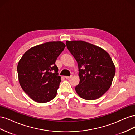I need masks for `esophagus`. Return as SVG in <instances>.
<instances>
[{
    "label": "esophagus",
    "instance_id": "34e87169",
    "mask_svg": "<svg viewBox=\"0 0 135 135\" xmlns=\"http://www.w3.org/2000/svg\"><path fill=\"white\" fill-rule=\"evenodd\" d=\"M65 78H66V79H70L72 77V75H71V76H65Z\"/></svg>",
    "mask_w": 135,
    "mask_h": 135
}]
</instances>
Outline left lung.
I'll list each match as a JSON object with an SVG mask.
<instances>
[{
    "label": "left lung",
    "instance_id": "left-lung-1",
    "mask_svg": "<svg viewBox=\"0 0 135 135\" xmlns=\"http://www.w3.org/2000/svg\"><path fill=\"white\" fill-rule=\"evenodd\" d=\"M66 47L77 61L80 81L75 89L80 97L93 100L110 87L115 67L103 48L82 40L66 41Z\"/></svg>",
    "mask_w": 135,
    "mask_h": 135
}]
</instances>
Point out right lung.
<instances>
[{"label":"right lung","instance_id":"right-lung-1","mask_svg":"<svg viewBox=\"0 0 135 135\" xmlns=\"http://www.w3.org/2000/svg\"><path fill=\"white\" fill-rule=\"evenodd\" d=\"M65 46L60 41L38 45L27 50L19 61L20 84L32 100L45 103L56 97L61 76L55 62Z\"/></svg>","mask_w":135,"mask_h":135}]
</instances>
